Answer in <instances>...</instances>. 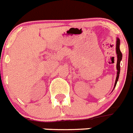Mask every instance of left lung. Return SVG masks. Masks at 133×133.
Instances as JSON below:
<instances>
[{
	"mask_svg": "<svg viewBox=\"0 0 133 133\" xmlns=\"http://www.w3.org/2000/svg\"><path fill=\"white\" fill-rule=\"evenodd\" d=\"M119 44H120V40L119 38H117V44H116V53L117 56V77L115 83V87L116 86V84L118 81L119 75L120 73V62L122 58V54L119 49ZM114 87V88H115Z\"/></svg>",
	"mask_w": 133,
	"mask_h": 133,
	"instance_id": "8db88e82",
	"label": "left lung"
}]
</instances>
